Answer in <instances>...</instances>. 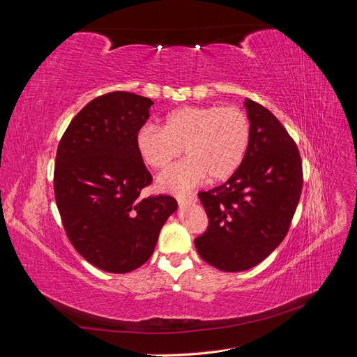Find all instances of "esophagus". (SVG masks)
Returning a JSON list of instances; mask_svg holds the SVG:
<instances>
[{
    "label": "esophagus",
    "mask_w": 357,
    "mask_h": 357,
    "mask_svg": "<svg viewBox=\"0 0 357 357\" xmlns=\"http://www.w3.org/2000/svg\"><path fill=\"white\" fill-rule=\"evenodd\" d=\"M178 204H188V202H197V195H177Z\"/></svg>",
    "instance_id": "1"
}]
</instances>
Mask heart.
Here are the masks:
<instances>
[{
    "label": "heart",
    "mask_w": 357,
    "mask_h": 357,
    "mask_svg": "<svg viewBox=\"0 0 357 357\" xmlns=\"http://www.w3.org/2000/svg\"><path fill=\"white\" fill-rule=\"evenodd\" d=\"M248 116L235 105H186L165 117L164 128L146 125L135 135L139 156L155 169L167 168L183 153L189 156L159 177V188L186 192L207 176L220 181L238 169L250 146Z\"/></svg>",
    "instance_id": "1"
}]
</instances>
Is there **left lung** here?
I'll use <instances>...</instances> for the list:
<instances>
[{
  "instance_id": "obj_1",
  "label": "left lung",
  "mask_w": 357,
  "mask_h": 357,
  "mask_svg": "<svg viewBox=\"0 0 357 357\" xmlns=\"http://www.w3.org/2000/svg\"><path fill=\"white\" fill-rule=\"evenodd\" d=\"M252 135L241 167L222 186L199 192L208 218L195 247L226 273L253 268L284 240L304 174L295 139L264 105L245 101Z\"/></svg>"
}]
</instances>
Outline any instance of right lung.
<instances>
[{"mask_svg": "<svg viewBox=\"0 0 357 357\" xmlns=\"http://www.w3.org/2000/svg\"><path fill=\"white\" fill-rule=\"evenodd\" d=\"M152 104L123 91L96 96L74 116L58 146L53 189L63 229L75 250L107 273L146 264L177 210L169 195L139 198L153 177L135 135Z\"/></svg>", "mask_w": 357, "mask_h": 357, "instance_id": "obj_1", "label": "right lung"}]
</instances>
